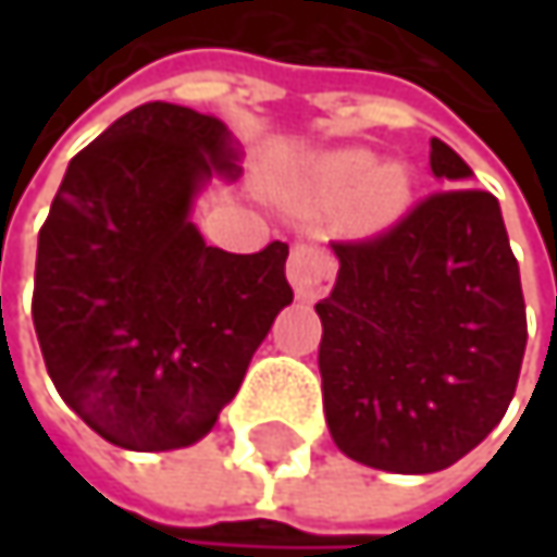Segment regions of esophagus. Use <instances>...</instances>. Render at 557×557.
<instances>
[{
    "label": "esophagus",
    "mask_w": 557,
    "mask_h": 557,
    "mask_svg": "<svg viewBox=\"0 0 557 557\" xmlns=\"http://www.w3.org/2000/svg\"><path fill=\"white\" fill-rule=\"evenodd\" d=\"M286 277L293 283L296 296L299 299H315L322 293L332 289V280H335V264L332 258L315 248V245H296L289 251V261H286Z\"/></svg>",
    "instance_id": "1"
}]
</instances>
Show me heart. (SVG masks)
Instances as JSON below:
<instances>
[{
    "instance_id": "heart-1",
    "label": "heart",
    "mask_w": 557,
    "mask_h": 557,
    "mask_svg": "<svg viewBox=\"0 0 557 557\" xmlns=\"http://www.w3.org/2000/svg\"><path fill=\"white\" fill-rule=\"evenodd\" d=\"M309 189L322 202H345V219L358 232H381L399 222L412 199V173L364 148L325 151L309 164Z\"/></svg>"
}]
</instances>
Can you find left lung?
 Returning a JSON list of instances; mask_svg holds the SVG:
<instances>
[{
	"instance_id": "1",
	"label": "left lung",
	"mask_w": 557,
	"mask_h": 557,
	"mask_svg": "<svg viewBox=\"0 0 557 557\" xmlns=\"http://www.w3.org/2000/svg\"><path fill=\"white\" fill-rule=\"evenodd\" d=\"M438 189L389 232L332 242L338 277L322 319V406L335 445L368 468L432 474L503 419L525 355V302L500 202L438 138Z\"/></svg>"
}]
</instances>
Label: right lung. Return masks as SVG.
I'll use <instances>...</instances> for the list:
<instances>
[{
	"mask_svg": "<svg viewBox=\"0 0 557 557\" xmlns=\"http://www.w3.org/2000/svg\"><path fill=\"white\" fill-rule=\"evenodd\" d=\"M238 173L232 132L173 102L132 109L63 173L32 319L63 403L119 448L209 435L293 302L283 242L228 255L189 222L202 186Z\"/></svg>",
	"mask_w": 557,
	"mask_h": 557,
	"instance_id": "add662e5",
	"label": "right lung"
}]
</instances>
